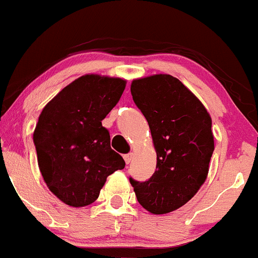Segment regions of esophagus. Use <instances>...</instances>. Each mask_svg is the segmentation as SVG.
I'll return each mask as SVG.
<instances>
[{
  "instance_id": "esophagus-1",
  "label": "esophagus",
  "mask_w": 258,
  "mask_h": 258,
  "mask_svg": "<svg viewBox=\"0 0 258 258\" xmlns=\"http://www.w3.org/2000/svg\"><path fill=\"white\" fill-rule=\"evenodd\" d=\"M123 158H124V162H126V163L128 164V163H131L132 158H134V154H132V153L124 154V156H123Z\"/></svg>"
}]
</instances>
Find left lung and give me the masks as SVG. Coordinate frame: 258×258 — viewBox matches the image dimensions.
Listing matches in <instances>:
<instances>
[{
    "instance_id": "left-lung-1",
    "label": "left lung",
    "mask_w": 258,
    "mask_h": 258,
    "mask_svg": "<svg viewBox=\"0 0 258 258\" xmlns=\"http://www.w3.org/2000/svg\"><path fill=\"white\" fill-rule=\"evenodd\" d=\"M136 106L150 124L156 172L146 181L130 178L137 200L156 215L183 207L204 184L214 152L211 117L177 78L157 74L132 81Z\"/></svg>"
}]
</instances>
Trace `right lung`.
Segmentation results:
<instances>
[{"instance_id": "1", "label": "right lung", "mask_w": 258, "mask_h": 258, "mask_svg": "<svg viewBox=\"0 0 258 258\" xmlns=\"http://www.w3.org/2000/svg\"><path fill=\"white\" fill-rule=\"evenodd\" d=\"M124 88L126 80L120 78L83 75L39 115L33 134L39 170L49 190L67 205L93 204L108 175L124 168L101 123Z\"/></svg>"}]
</instances>
